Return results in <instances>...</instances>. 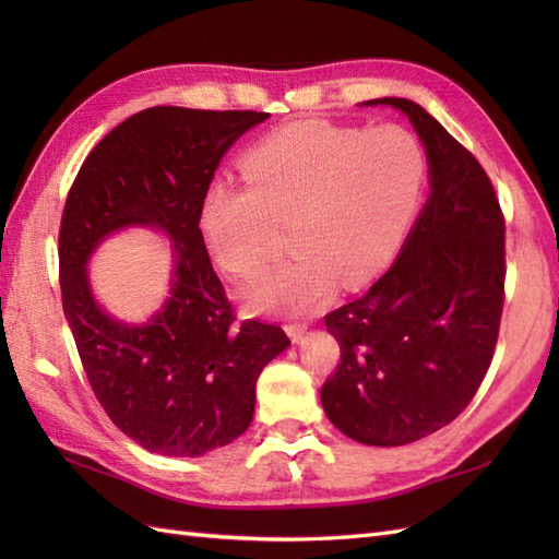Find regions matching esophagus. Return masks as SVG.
<instances>
[{"label":"esophagus","instance_id":"34e87169","mask_svg":"<svg viewBox=\"0 0 559 559\" xmlns=\"http://www.w3.org/2000/svg\"><path fill=\"white\" fill-rule=\"evenodd\" d=\"M286 331H288V336H290L295 343H300V341L305 338V334H307V324H305V322H290V324L286 326Z\"/></svg>","mask_w":559,"mask_h":559}]
</instances>
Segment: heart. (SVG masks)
<instances>
[{"instance_id": "b5f03b06", "label": "heart", "mask_w": 559, "mask_h": 559, "mask_svg": "<svg viewBox=\"0 0 559 559\" xmlns=\"http://www.w3.org/2000/svg\"><path fill=\"white\" fill-rule=\"evenodd\" d=\"M245 182L216 180L197 225L211 259L252 278L276 254L269 218L290 221L295 257L245 290L257 312L307 314L343 288H360L396 257L420 209L427 156L408 129L302 120L245 153Z\"/></svg>"}]
</instances>
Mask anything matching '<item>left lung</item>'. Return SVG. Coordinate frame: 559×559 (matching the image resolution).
<instances>
[{
	"instance_id": "8db88e82",
	"label": "left lung",
	"mask_w": 559,
	"mask_h": 559,
	"mask_svg": "<svg viewBox=\"0 0 559 559\" xmlns=\"http://www.w3.org/2000/svg\"><path fill=\"white\" fill-rule=\"evenodd\" d=\"M367 105L408 117L425 144L430 197L384 276L324 317L341 362L322 406L355 442L401 447L454 420L488 372L504 307V216L476 156L418 103Z\"/></svg>"
}]
</instances>
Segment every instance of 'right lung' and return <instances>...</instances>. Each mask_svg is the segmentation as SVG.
<instances>
[{"mask_svg": "<svg viewBox=\"0 0 559 559\" xmlns=\"http://www.w3.org/2000/svg\"><path fill=\"white\" fill-rule=\"evenodd\" d=\"M269 112L141 110L83 160L59 225L62 307L93 394L136 444L160 456H201L230 444L254 415L257 379L290 346L278 324L237 322L199 235V201L221 158ZM127 224L171 235V298L129 328L92 300L85 261Z\"/></svg>", "mask_w": 559, "mask_h": 559, "instance_id": "1", "label": "right lung"}]
</instances>
